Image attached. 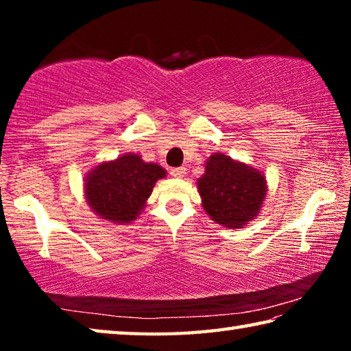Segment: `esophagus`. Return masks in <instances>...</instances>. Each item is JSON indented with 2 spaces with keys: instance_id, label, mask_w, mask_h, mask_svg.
Listing matches in <instances>:
<instances>
[{
  "instance_id": "esophagus-1",
  "label": "esophagus",
  "mask_w": 351,
  "mask_h": 351,
  "mask_svg": "<svg viewBox=\"0 0 351 351\" xmlns=\"http://www.w3.org/2000/svg\"><path fill=\"white\" fill-rule=\"evenodd\" d=\"M186 171H187L186 167H175V169H170V175L175 178H182L186 176Z\"/></svg>"
}]
</instances>
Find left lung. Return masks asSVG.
Segmentation results:
<instances>
[{
	"label": "left lung",
	"instance_id": "obj_1",
	"mask_svg": "<svg viewBox=\"0 0 351 351\" xmlns=\"http://www.w3.org/2000/svg\"><path fill=\"white\" fill-rule=\"evenodd\" d=\"M198 189L206 212L228 228H240L252 219L266 197L265 176L258 170L218 153L207 161Z\"/></svg>",
	"mask_w": 351,
	"mask_h": 351
}]
</instances>
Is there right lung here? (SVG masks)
Instances as JSON below:
<instances>
[{
    "label": "right lung",
    "mask_w": 351,
    "mask_h": 351,
    "mask_svg": "<svg viewBox=\"0 0 351 351\" xmlns=\"http://www.w3.org/2000/svg\"><path fill=\"white\" fill-rule=\"evenodd\" d=\"M165 170L145 164L138 154H123L116 161L97 165L86 178V199L97 215L114 223L136 218Z\"/></svg>",
    "instance_id": "add662e5"
}]
</instances>
